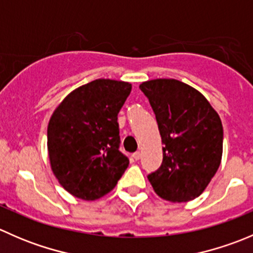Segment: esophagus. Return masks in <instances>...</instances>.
I'll return each instance as SVG.
<instances>
[{
  "label": "esophagus",
  "instance_id": "34e87169",
  "mask_svg": "<svg viewBox=\"0 0 253 253\" xmlns=\"http://www.w3.org/2000/svg\"><path fill=\"white\" fill-rule=\"evenodd\" d=\"M132 157H133V159H134V160L141 159V152H136V153H134L133 155H132Z\"/></svg>",
  "mask_w": 253,
  "mask_h": 253
}]
</instances>
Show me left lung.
<instances>
[{"instance_id": "1", "label": "left lung", "mask_w": 253, "mask_h": 253, "mask_svg": "<svg viewBox=\"0 0 253 253\" xmlns=\"http://www.w3.org/2000/svg\"><path fill=\"white\" fill-rule=\"evenodd\" d=\"M139 88L149 99L164 144L162 167L148 180L163 200H195L221 163L220 117L202 93L177 79H152Z\"/></svg>"}]
</instances>
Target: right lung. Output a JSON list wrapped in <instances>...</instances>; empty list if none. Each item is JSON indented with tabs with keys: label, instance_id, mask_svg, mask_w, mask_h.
<instances>
[{
	"label": "right lung",
	"instance_id": "add662e5",
	"mask_svg": "<svg viewBox=\"0 0 253 253\" xmlns=\"http://www.w3.org/2000/svg\"><path fill=\"white\" fill-rule=\"evenodd\" d=\"M131 89L128 82L95 79L71 91L51 115V170L75 197L95 201L108 195L128 167L119 150L117 114Z\"/></svg>",
	"mask_w": 253,
	"mask_h": 253
}]
</instances>
